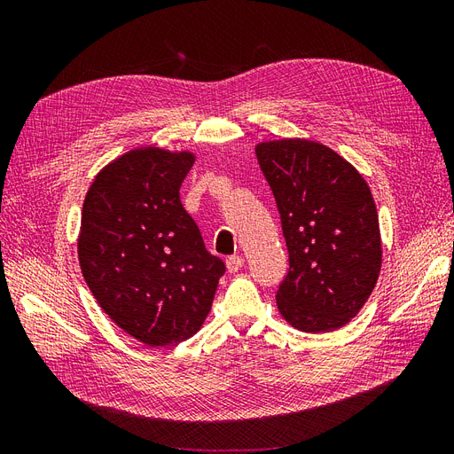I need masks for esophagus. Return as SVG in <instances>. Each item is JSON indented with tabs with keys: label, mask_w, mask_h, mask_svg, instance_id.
<instances>
[{
	"label": "esophagus",
	"mask_w": 454,
	"mask_h": 454,
	"mask_svg": "<svg viewBox=\"0 0 454 454\" xmlns=\"http://www.w3.org/2000/svg\"><path fill=\"white\" fill-rule=\"evenodd\" d=\"M225 263H227L229 272H237L244 265V259H242V255H231V257H227Z\"/></svg>",
	"instance_id": "esophagus-1"
}]
</instances>
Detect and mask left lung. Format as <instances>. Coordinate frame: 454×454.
<instances>
[{
    "mask_svg": "<svg viewBox=\"0 0 454 454\" xmlns=\"http://www.w3.org/2000/svg\"><path fill=\"white\" fill-rule=\"evenodd\" d=\"M255 155L290 254L278 310L301 332H333L360 312L379 278L375 200L358 170L322 144L265 142Z\"/></svg>",
    "mask_w": 454,
    "mask_h": 454,
    "instance_id": "obj_1",
    "label": "left lung"
}]
</instances>
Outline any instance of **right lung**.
<instances>
[{
	"mask_svg": "<svg viewBox=\"0 0 454 454\" xmlns=\"http://www.w3.org/2000/svg\"><path fill=\"white\" fill-rule=\"evenodd\" d=\"M191 153L129 151L94 177L81 212L79 265L102 310L147 347L195 335L225 263L180 200Z\"/></svg>",
	"mask_w": 454,
	"mask_h": 454,
	"instance_id": "add662e5",
	"label": "right lung"
}]
</instances>
